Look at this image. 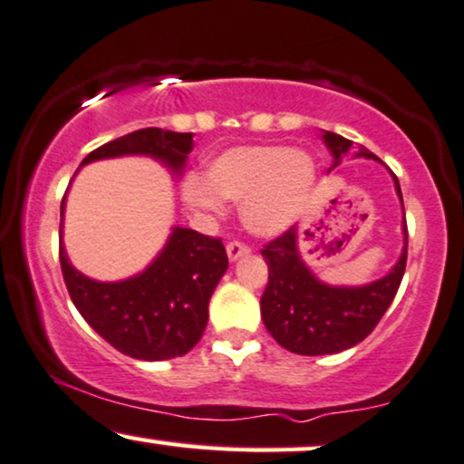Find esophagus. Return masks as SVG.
Segmentation results:
<instances>
[{
    "instance_id": "34e87169",
    "label": "esophagus",
    "mask_w": 464,
    "mask_h": 464,
    "mask_svg": "<svg viewBox=\"0 0 464 464\" xmlns=\"http://www.w3.org/2000/svg\"><path fill=\"white\" fill-rule=\"evenodd\" d=\"M227 258L230 260H238L241 258V256H247L249 254V247L245 243H241V241H232V243H227Z\"/></svg>"
}]
</instances>
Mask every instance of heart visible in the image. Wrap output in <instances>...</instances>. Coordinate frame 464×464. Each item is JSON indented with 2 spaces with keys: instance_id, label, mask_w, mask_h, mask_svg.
I'll return each mask as SVG.
<instances>
[{
  "instance_id": "obj_1",
  "label": "heart",
  "mask_w": 464,
  "mask_h": 464,
  "mask_svg": "<svg viewBox=\"0 0 464 464\" xmlns=\"http://www.w3.org/2000/svg\"><path fill=\"white\" fill-rule=\"evenodd\" d=\"M317 179L306 151L280 145L234 147L217 156L206 179L190 173L182 198L193 210L217 215L226 201H241V219L258 237L285 232L306 208Z\"/></svg>"
}]
</instances>
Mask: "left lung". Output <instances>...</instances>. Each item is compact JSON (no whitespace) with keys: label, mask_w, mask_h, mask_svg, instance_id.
I'll return each instance as SVG.
<instances>
[{"label":"left lung","mask_w":464,"mask_h":464,"mask_svg":"<svg viewBox=\"0 0 464 464\" xmlns=\"http://www.w3.org/2000/svg\"><path fill=\"white\" fill-rule=\"evenodd\" d=\"M324 143L334 158L330 169L339 165L341 158L352 150V140L334 132H324ZM356 156L380 160L362 145ZM391 176L397 198L404 206L397 176ZM401 230L404 249L400 260L384 277L364 286H332L321 282L299 256L297 226L288 227L282 237L265 245L260 254L269 266V282L260 297V314L269 334L285 350L302 356L339 353L367 339L391 306L404 277L408 254L406 217Z\"/></svg>","instance_id":"1"}]
</instances>
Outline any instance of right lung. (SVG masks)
<instances>
[{
  "instance_id": "add662e5",
  "label": "right lung",
  "mask_w": 464,
  "mask_h": 464,
  "mask_svg": "<svg viewBox=\"0 0 464 464\" xmlns=\"http://www.w3.org/2000/svg\"><path fill=\"white\" fill-rule=\"evenodd\" d=\"M190 150V132L145 128L97 147L80 167L106 158L150 156L179 176ZM64 199L67 195L60 217ZM60 266L71 302L86 324L125 356L154 362L184 356L198 345L208 324L210 295L227 269V254L221 238L173 227L154 263L128 280L97 282L80 274L63 241Z\"/></svg>"
}]
</instances>
